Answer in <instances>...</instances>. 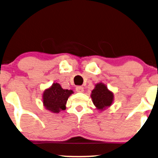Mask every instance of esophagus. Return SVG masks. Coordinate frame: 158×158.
<instances>
[{"label":"esophagus","instance_id":"34e87169","mask_svg":"<svg viewBox=\"0 0 158 158\" xmlns=\"http://www.w3.org/2000/svg\"><path fill=\"white\" fill-rule=\"evenodd\" d=\"M76 91H77V93H83L84 88L82 87H81V86H78V87H76Z\"/></svg>","mask_w":158,"mask_h":158}]
</instances>
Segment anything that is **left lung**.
<instances>
[{
  "instance_id": "obj_1",
  "label": "left lung",
  "mask_w": 158,
  "mask_h": 158,
  "mask_svg": "<svg viewBox=\"0 0 158 158\" xmlns=\"http://www.w3.org/2000/svg\"><path fill=\"white\" fill-rule=\"evenodd\" d=\"M90 97L93 104L98 110L102 111L110 107L114 102V93L108 89L107 86L102 82L95 85L92 90Z\"/></svg>"
}]
</instances>
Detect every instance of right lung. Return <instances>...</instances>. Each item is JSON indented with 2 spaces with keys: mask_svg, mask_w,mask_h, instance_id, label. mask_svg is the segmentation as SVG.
<instances>
[{
  "mask_svg": "<svg viewBox=\"0 0 158 158\" xmlns=\"http://www.w3.org/2000/svg\"><path fill=\"white\" fill-rule=\"evenodd\" d=\"M73 91L62 88L60 84L55 82L44 91L42 101L47 110L53 113H59L66 109L68 99Z\"/></svg>",
  "mask_w": 158,
  "mask_h": 158,
  "instance_id": "1",
  "label": "right lung"
}]
</instances>
